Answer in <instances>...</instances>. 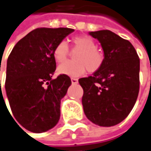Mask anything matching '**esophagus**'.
<instances>
[{
  "label": "esophagus",
  "instance_id": "1",
  "mask_svg": "<svg viewBox=\"0 0 151 151\" xmlns=\"http://www.w3.org/2000/svg\"><path fill=\"white\" fill-rule=\"evenodd\" d=\"M71 81H72V83H73V84H76V83H78V79H77V78H71Z\"/></svg>",
  "mask_w": 151,
  "mask_h": 151
}]
</instances>
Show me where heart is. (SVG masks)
I'll return each instance as SVG.
<instances>
[{
  "instance_id": "b5f03b06",
  "label": "heart",
  "mask_w": 151,
  "mask_h": 151,
  "mask_svg": "<svg viewBox=\"0 0 151 151\" xmlns=\"http://www.w3.org/2000/svg\"><path fill=\"white\" fill-rule=\"evenodd\" d=\"M72 52L75 62H68L60 65L58 68L62 74L79 77L83 75L87 70L94 73L99 70L104 63V54L96 47L94 40L88 36H78L72 39ZM70 55L69 48L65 42L62 41L54 47L52 56L58 63L66 62Z\"/></svg>"
}]
</instances>
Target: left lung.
Returning <instances> with one entry per match:
<instances>
[{
    "label": "left lung",
    "mask_w": 151,
    "mask_h": 151,
    "mask_svg": "<svg viewBox=\"0 0 151 151\" xmlns=\"http://www.w3.org/2000/svg\"><path fill=\"white\" fill-rule=\"evenodd\" d=\"M104 54L102 68L78 83L83 89L86 117L99 126L123 121L132 110L139 90V58L133 45L109 30L90 32Z\"/></svg>",
    "instance_id": "obj_1"
}]
</instances>
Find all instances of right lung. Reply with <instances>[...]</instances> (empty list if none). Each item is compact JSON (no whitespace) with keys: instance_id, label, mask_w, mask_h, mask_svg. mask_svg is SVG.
I'll use <instances>...</instances> for the list:
<instances>
[{"instance_id":"add662e5","label":"right lung","mask_w":151,"mask_h":151,"mask_svg":"<svg viewBox=\"0 0 151 151\" xmlns=\"http://www.w3.org/2000/svg\"><path fill=\"white\" fill-rule=\"evenodd\" d=\"M73 31L35 29L15 45L8 57L5 83L8 101L14 117L31 132L47 131L59 120L61 99L72 82L66 74L52 78L56 70L52 50Z\"/></svg>"}]
</instances>
